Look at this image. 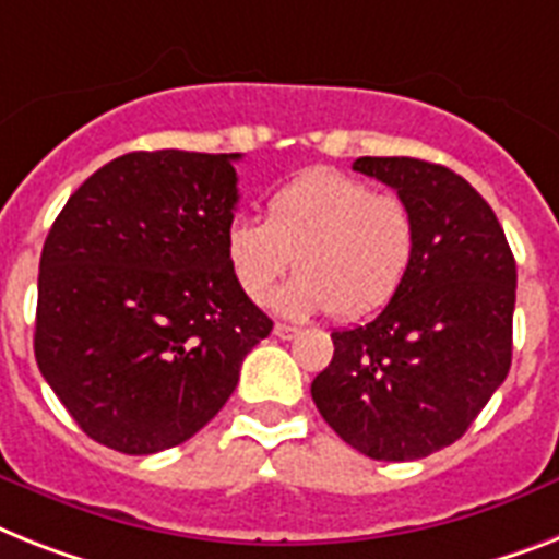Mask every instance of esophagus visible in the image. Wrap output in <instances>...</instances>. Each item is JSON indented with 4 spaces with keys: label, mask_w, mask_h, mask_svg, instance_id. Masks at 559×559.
Segmentation results:
<instances>
[{
    "label": "esophagus",
    "mask_w": 559,
    "mask_h": 559,
    "mask_svg": "<svg viewBox=\"0 0 559 559\" xmlns=\"http://www.w3.org/2000/svg\"><path fill=\"white\" fill-rule=\"evenodd\" d=\"M274 334L280 336V340H294V336L299 334V329L297 325H288V322H276Z\"/></svg>",
    "instance_id": "obj_1"
}]
</instances>
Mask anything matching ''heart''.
<instances>
[{
	"mask_svg": "<svg viewBox=\"0 0 559 559\" xmlns=\"http://www.w3.org/2000/svg\"><path fill=\"white\" fill-rule=\"evenodd\" d=\"M417 223L408 202L336 168H311L271 193L265 223L237 216L225 260L239 290L269 297L294 257L297 276L274 297L290 317L329 308L357 320L394 297L412 271Z\"/></svg>",
	"mask_w": 559,
	"mask_h": 559,
	"instance_id": "1",
	"label": "heart"
}]
</instances>
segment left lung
<instances>
[{
    "label": "left lung",
    "mask_w": 559,
    "mask_h": 559,
    "mask_svg": "<svg viewBox=\"0 0 559 559\" xmlns=\"http://www.w3.org/2000/svg\"><path fill=\"white\" fill-rule=\"evenodd\" d=\"M354 170L408 202L417 251L389 306L331 334L311 396L359 454L405 463L460 440L506 380L518 265L491 205L445 165L359 156Z\"/></svg>",
    "instance_id": "left-lung-1"
}]
</instances>
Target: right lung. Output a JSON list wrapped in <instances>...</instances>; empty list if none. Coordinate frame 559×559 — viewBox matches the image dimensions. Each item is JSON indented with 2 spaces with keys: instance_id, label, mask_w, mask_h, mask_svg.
<instances>
[{
  "instance_id": "right-lung-1",
  "label": "right lung",
  "mask_w": 559,
  "mask_h": 559,
  "mask_svg": "<svg viewBox=\"0 0 559 559\" xmlns=\"http://www.w3.org/2000/svg\"><path fill=\"white\" fill-rule=\"evenodd\" d=\"M237 159L174 147L117 156L50 225L36 366L108 449L156 454L191 440L274 329L225 260Z\"/></svg>"
}]
</instances>
